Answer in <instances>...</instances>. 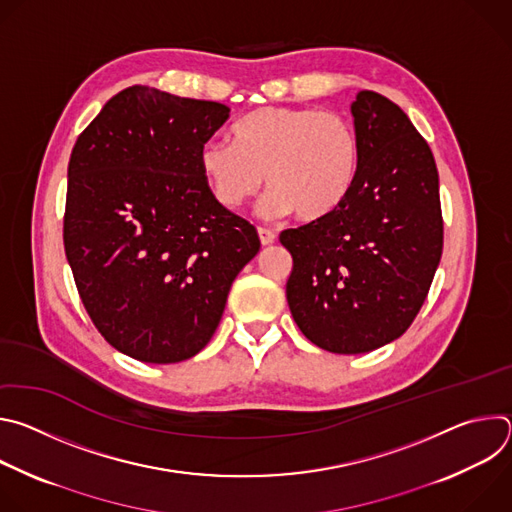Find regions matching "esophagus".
Returning <instances> with one entry per match:
<instances>
[{"label":"esophagus","mask_w":512,"mask_h":512,"mask_svg":"<svg viewBox=\"0 0 512 512\" xmlns=\"http://www.w3.org/2000/svg\"><path fill=\"white\" fill-rule=\"evenodd\" d=\"M257 233H259V241H261V245H271V243H275V233H273V231L259 227V229H257Z\"/></svg>","instance_id":"34e87169"}]
</instances>
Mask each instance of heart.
Masks as SVG:
<instances>
[{
	"label": "heart",
	"instance_id": "b5f03b06",
	"mask_svg": "<svg viewBox=\"0 0 512 512\" xmlns=\"http://www.w3.org/2000/svg\"><path fill=\"white\" fill-rule=\"evenodd\" d=\"M358 137L332 111L259 107L231 127V143L208 141L198 164L214 198L237 210L265 184L261 204L269 218L294 212L316 221L348 196L358 172Z\"/></svg>",
	"mask_w": 512,
	"mask_h": 512
}]
</instances>
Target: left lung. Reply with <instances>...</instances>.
<instances>
[{
    "label": "left lung",
    "instance_id": "left-lung-1",
    "mask_svg": "<svg viewBox=\"0 0 512 512\" xmlns=\"http://www.w3.org/2000/svg\"><path fill=\"white\" fill-rule=\"evenodd\" d=\"M358 172L330 214L279 235L291 253L285 296L316 346L360 354L399 338L421 310L442 259L440 176L427 141L387 97L350 105Z\"/></svg>",
    "mask_w": 512,
    "mask_h": 512
}]
</instances>
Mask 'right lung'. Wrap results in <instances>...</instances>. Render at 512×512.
I'll use <instances>...</instances> for the list:
<instances>
[{"label":"right lung","mask_w":512,"mask_h":512,"mask_svg":"<svg viewBox=\"0 0 512 512\" xmlns=\"http://www.w3.org/2000/svg\"><path fill=\"white\" fill-rule=\"evenodd\" d=\"M223 103L129 87L105 103L68 162L64 251L97 330L152 364L198 354L261 243L200 172Z\"/></svg>","instance_id":"right-lung-1"}]
</instances>
